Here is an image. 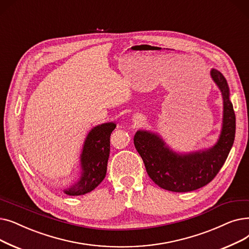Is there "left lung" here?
I'll return each mask as SVG.
<instances>
[{"instance_id":"left-lung-1","label":"left lung","mask_w":249,"mask_h":249,"mask_svg":"<svg viewBox=\"0 0 249 249\" xmlns=\"http://www.w3.org/2000/svg\"><path fill=\"white\" fill-rule=\"evenodd\" d=\"M211 76L219 87L224 101L223 127L218 143L209 150L179 155L172 152L155 134L138 131L134 144L144 161L150 178L160 187L174 193L193 192L215 178L233 146L236 118L229 100L226 79L217 70Z\"/></svg>"}]
</instances>
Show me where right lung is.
Segmentation results:
<instances>
[{"label":"right lung","mask_w":249,"mask_h":249,"mask_svg":"<svg viewBox=\"0 0 249 249\" xmlns=\"http://www.w3.org/2000/svg\"><path fill=\"white\" fill-rule=\"evenodd\" d=\"M115 126L113 123H107L92 128L86 138L81 155V178L78 183L65 189V194L85 195L93 191L104 179L110 151V135Z\"/></svg>","instance_id":"1"}]
</instances>
